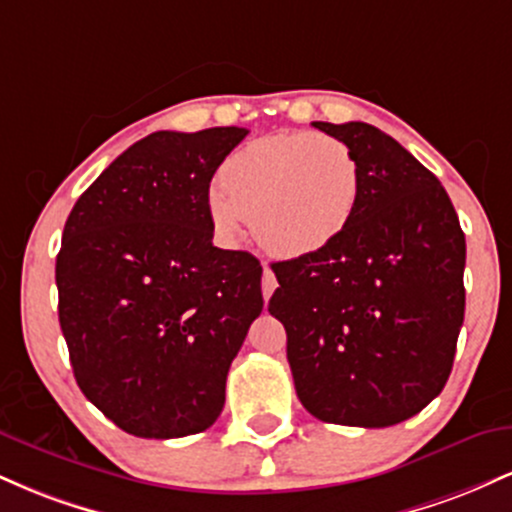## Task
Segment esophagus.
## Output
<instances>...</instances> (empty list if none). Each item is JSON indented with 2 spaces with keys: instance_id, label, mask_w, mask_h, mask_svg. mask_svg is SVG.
Wrapping results in <instances>:
<instances>
[{
  "instance_id": "esophagus-1",
  "label": "esophagus",
  "mask_w": 512,
  "mask_h": 512,
  "mask_svg": "<svg viewBox=\"0 0 512 512\" xmlns=\"http://www.w3.org/2000/svg\"><path fill=\"white\" fill-rule=\"evenodd\" d=\"M274 289H276V276H274L272 269H269V264L264 262V274H262V296H264V301H269V298H272Z\"/></svg>"
}]
</instances>
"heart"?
Instances as JSON below:
<instances>
[{
  "mask_svg": "<svg viewBox=\"0 0 512 512\" xmlns=\"http://www.w3.org/2000/svg\"><path fill=\"white\" fill-rule=\"evenodd\" d=\"M361 170L351 149L330 134L281 132L252 139L221 166V187L207 195L216 231L236 238L252 231L286 257L330 248L354 221Z\"/></svg>",
  "mask_w": 512,
  "mask_h": 512,
  "instance_id": "obj_1",
  "label": "heart"
}]
</instances>
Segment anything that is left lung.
I'll list each match as a JSON object with an SVG mask.
<instances>
[{
	"mask_svg": "<svg viewBox=\"0 0 512 512\" xmlns=\"http://www.w3.org/2000/svg\"><path fill=\"white\" fill-rule=\"evenodd\" d=\"M361 170L354 221L330 248L274 262L269 313L286 330L301 404L327 424L385 428L450 378L464 320V233L448 192L366 122H313Z\"/></svg>",
	"mask_w": 512,
	"mask_h": 512,
	"instance_id": "left-lung-1",
	"label": "left lung"
}]
</instances>
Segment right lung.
Returning <instances> with one entry per match:
<instances>
[{
	"label": "right lung",
	"mask_w": 512,
	"mask_h": 512,
	"mask_svg": "<svg viewBox=\"0 0 512 512\" xmlns=\"http://www.w3.org/2000/svg\"><path fill=\"white\" fill-rule=\"evenodd\" d=\"M245 127L154 132L76 199L55 264L60 327L88 402L139 438L219 419L262 313V264L211 243L209 182Z\"/></svg>",
	"instance_id": "1"
}]
</instances>
